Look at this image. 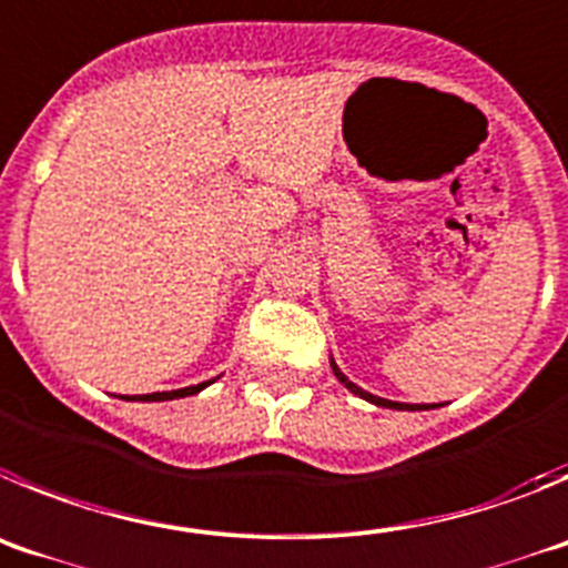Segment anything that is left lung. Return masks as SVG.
Instances as JSON below:
<instances>
[{"mask_svg":"<svg viewBox=\"0 0 568 568\" xmlns=\"http://www.w3.org/2000/svg\"><path fill=\"white\" fill-rule=\"evenodd\" d=\"M331 367H334V373H336V379L342 382V385L347 387V390L351 393H356V396L359 398H365V402H371V405H379V407H390V410H427V407H438V405H402V402H390V398H379V396H373V393H367V390H362L359 385H354V382L347 379L345 373L339 371V367H336V362H331Z\"/></svg>","mask_w":568,"mask_h":568,"instance_id":"8db88e82","label":"left lung"}]
</instances>
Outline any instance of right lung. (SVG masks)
<instances>
[{
  "label": "right lung",
  "instance_id": "add662e5",
  "mask_svg": "<svg viewBox=\"0 0 568 568\" xmlns=\"http://www.w3.org/2000/svg\"><path fill=\"white\" fill-rule=\"evenodd\" d=\"M212 385V382H201V385H192V387H181V390H166V393H146V396H124L130 402H170V398H183V396H195L201 393L203 387Z\"/></svg>",
  "mask_w": 568,
  "mask_h": 568
}]
</instances>
